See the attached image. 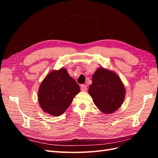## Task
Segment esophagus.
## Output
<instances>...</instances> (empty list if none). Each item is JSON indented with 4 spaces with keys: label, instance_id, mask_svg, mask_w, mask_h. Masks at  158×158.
I'll use <instances>...</instances> for the list:
<instances>
[{
    "label": "esophagus",
    "instance_id": "1",
    "mask_svg": "<svg viewBox=\"0 0 158 158\" xmlns=\"http://www.w3.org/2000/svg\"><path fill=\"white\" fill-rule=\"evenodd\" d=\"M81 91H83V92L86 91L87 86L85 85H81Z\"/></svg>",
    "mask_w": 158,
    "mask_h": 158
}]
</instances>
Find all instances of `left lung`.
I'll return each instance as SVG.
<instances>
[{"label":"left lung","instance_id":"8db88e82","mask_svg":"<svg viewBox=\"0 0 158 158\" xmlns=\"http://www.w3.org/2000/svg\"><path fill=\"white\" fill-rule=\"evenodd\" d=\"M89 94L94 103L104 113L115 112L122 106L126 96L122 81L115 73L98 68L92 75Z\"/></svg>","mask_w":158,"mask_h":158}]
</instances>
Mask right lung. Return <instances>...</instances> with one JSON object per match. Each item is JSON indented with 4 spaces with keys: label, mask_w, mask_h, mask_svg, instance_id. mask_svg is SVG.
I'll return each instance as SVG.
<instances>
[{
    "label": "right lung",
    "mask_w": 158,
    "mask_h": 158,
    "mask_svg": "<svg viewBox=\"0 0 158 158\" xmlns=\"http://www.w3.org/2000/svg\"><path fill=\"white\" fill-rule=\"evenodd\" d=\"M80 92V87L64 68L53 70L43 79L38 92V100L44 112L60 116L69 108Z\"/></svg>",
    "instance_id": "1"
}]
</instances>
